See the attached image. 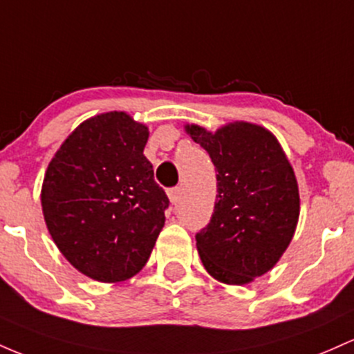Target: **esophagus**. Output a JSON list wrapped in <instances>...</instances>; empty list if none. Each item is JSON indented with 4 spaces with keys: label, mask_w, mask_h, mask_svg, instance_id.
<instances>
[{
    "label": "esophagus",
    "mask_w": 354,
    "mask_h": 354,
    "mask_svg": "<svg viewBox=\"0 0 354 354\" xmlns=\"http://www.w3.org/2000/svg\"><path fill=\"white\" fill-rule=\"evenodd\" d=\"M180 194H182V189L180 187H174L169 190V198L172 204H177L178 198H180Z\"/></svg>",
    "instance_id": "1"
}]
</instances>
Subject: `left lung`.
Instances as JSON below:
<instances>
[{
	"label": "left lung",
	"instance_id": "left-lung-1",
	"mask_svg": "<svg viewBox=\"0 0 354 354\" xmlns=\"http://www.w3.org/2000/svg\"><path fill=\"white\" fill-rule=\"evenodd\" d=\"M207 150L217 172L210 222L197 232V251L214 279L242 286L281 259L299 219L297 180L277 138L264 127L232 122L216 132L185 125Z\"/></svg>",
	"mask_w": 354,
	"mask_h": 354
}]
</instances>
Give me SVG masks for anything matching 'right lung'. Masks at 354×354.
Here are the masks:
<instances>
[{"instance_id":"add662e5","label":"right lung","mask_w":354,"mask_h":354,"mask_svg":"<svg viewBox=\"0 0 354 354\" xmlns=\"http://www.w3.org/2000/svg\"><path fill=\"white\" fill-rule=\"evenodd\" d=\"M149 129L125 112L82 122L59 145L41 185L46 227L82 274L120 283L140 272L165 224L164 189L144 156Z\"/></svg>"}]
</instances>
